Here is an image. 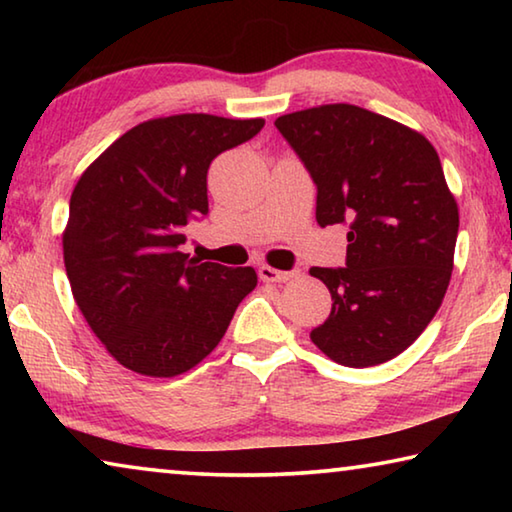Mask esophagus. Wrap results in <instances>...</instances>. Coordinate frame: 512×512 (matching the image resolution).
Segmentation results:
<instances>
[{
    "label": "esophagus",
    "mask_w": 512,
    "mask_h": 512,
    "mask_svg": "<svg viewBox=\"0 0 512 512\" xmlns=\"http://www.w3.org/2000/svg\"><path fill=\"white\" fill-rule=\"evenodd\" d=\"M291 277H293V273H289V271H277V268H273V266H259V280H264V282L282 284V282L291 280Z\"/></svg>",
    "instance_id": "obj_1"
}]
</instances>
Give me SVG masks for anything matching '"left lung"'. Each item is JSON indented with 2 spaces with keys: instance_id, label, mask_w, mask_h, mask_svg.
Returning <instances> with one entry per match:
<instances>
[{
  "instance_id": "left-lung-1",
  "label": "left lung",
  "mask_w": 512,
  "mask_h": 512,
  "mask_svg": "<svg viewBox=\"0 0 512 512\" xmlns=\"http://www.w3.org/2000/svg\"><path fill=\"white\" fill-rule=\"evenodd\" d=\"M275 128L314 180L320 228L348 225L345 266L309 271L332 293L311 341L350 368L397 357L436 316L454 268L458 207L436 149L350 103L291 112Z\"/></svg>"
}]
</instances>
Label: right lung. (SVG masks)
Returning <instances> with one entry per match:
<instances>
[{
  "mask_svg": "<svg viewBox=\"0 0 512 512\" xmlns=\"http://www.w3.org/2000/svg\"><path fill=\"white\" fill-rule=\"evenodd\" d=\"M264 119L173 115L112 142L76 183L63 232L65 271L81 314L121 366L183 375L223 339L257 273L189 259V221L207 214L216 155Z\"/></svg>",
  "mask_w": 512,
  "mask_h": 512,
  "instance_id": "obj_1",
  "label": "right lung"
}]
</instances>
